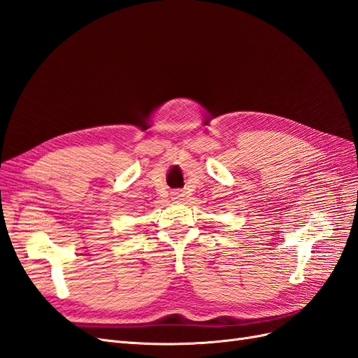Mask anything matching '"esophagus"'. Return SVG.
<instances>
[{
  "instance_id": "obj_1",
  "label": "esophagus",
  "mask_w": 358,
  "mask_h": 358,
  "mask_svg": "<svg viewBox=\"0 0 358 358\" xmlns=\"http://www.w3.org/2000/svg\"><path fill=\"white\" fill-rule=\"evenodd\" d=\"M182 197V194L179 192V191H175V192H173V199H175V200H179Z\"/></svg>"
}]
</instances>
